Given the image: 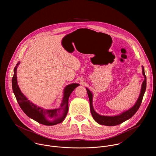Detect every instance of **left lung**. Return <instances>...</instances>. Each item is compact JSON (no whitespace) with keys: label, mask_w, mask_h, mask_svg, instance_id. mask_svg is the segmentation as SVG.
I'll return each instance as SVG.
<instances>
[{"label":"left lung","mask_w":156,"mask_h":156,"mask_svg":"<svg viewBox=\"0 0 156 156\" xmlns=\"http://www.w3.org/2000/svg\"><path fill=\"white\" fill-rule=\"evenodd\" d=\"M142 73H143V75L144 76L145 79L142 83L140 94V95H139V97L137 101H136V103L134 105V106H133L131 109H130L129 110H128L127 111L123 112L122 113H121L119 115H117V116H106L100 115L97 113H96L94 111L93 107H92V94L89 89L87 88V93H88V95L89 97L90 110V112H91L93 118L94 119V120L96 122H97L98 124H101V125H105V126H116V125L122 123L123 122L130 119V118H132L133 116L135 114V113L139 109V108L141 105V103H142V101L143 99V97H144V93L146 90V87H147V77H146V76L145 74L144 68L143 67H142Z\"/></svg>","instance_id":"left-lung-1"}]
</instances>
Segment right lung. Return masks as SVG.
<instances>
[{
	"mask_svg": "<svg viewBox=\"0 0 156 156\" xmlns=\"http://www.w3.org/2000/svg\"><path fill=\"white\" fill-rule=\"evenodd\" d=\"M20 64L19 62L14 69V76L12 79V90L17 99V101L23 111L29 118L36 121L38 123L45 126H53L64 121L68 111V98L76 87L79 84L72 83L68 85L64 89L63 100L61 104L60 108L52 110H45L37 107L23 94L17 85V69Z\"/></svg>",
	"mask_w": 156,
	"mask_h": 156,
	"instance_id": "1",
	"label": "right lung"
}]
</instances>
